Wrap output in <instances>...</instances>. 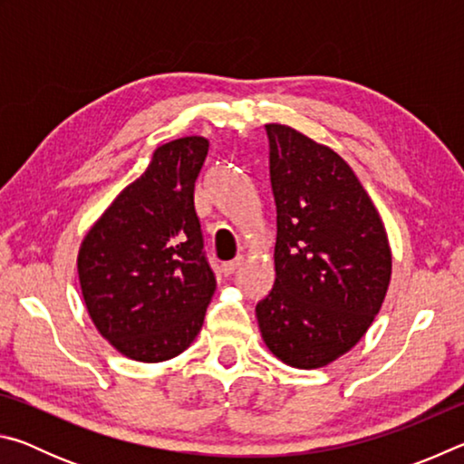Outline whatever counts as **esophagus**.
<instances>
[{
    "mask_svg": "<svg viewBox=\"0 0 464 464\" xmlns=\"http://www.w3.org/2000/svg\"><path fill=\"white\" fill-rule=\"evenodd\" d=\"M241 262H243V257L239 256V257H235V260H231V262H227L225 266H223V272L227 274V276H231V274L239 268L241 266Z\"/></svg>",
    "mask_w": 464,
    "mask_h": 464,
    "instance_id": "1",
    "label": "esophagus"
}]
</instances>
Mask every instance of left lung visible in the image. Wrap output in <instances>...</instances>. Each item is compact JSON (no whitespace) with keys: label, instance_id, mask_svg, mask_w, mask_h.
I'll return each instance as SVG.
<instances>
[{"label":"left lung","instance_id":"obj_1","mask_svg":"<svg viewBox=\"0 0 464 464\" xmlns=\"http://www.w3.org/2000/svg\"><path fill=\"white\" fill-rule=\"evenodd\" d=\"M276 200L274 286L256 304L280 362L332 364L362 340L389 290L384 223L354 169L334 149L286 124H266Z\"/></svg>","mask_w":464,"mask_h":464}]
</instances>
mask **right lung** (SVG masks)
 Segmentation results:
<instances>
[{
  "label": "right lung",
  "mask_w": 464,
  "mask_h": 464,
  "mask_svg": "<svg viewBox=\"0 0 464 464\" xmlns=\"http://www.w3.org/2000/svg\"><path fill=\"white\" fill-rule=\"evenodd\" d=\"M207 153L208 139L196 135L157 147L82 239L77 274L92 324L137 362H166L190 348L215 295L194 210Z\"/></svg>",
  "instance_id": "obj_1"
}]
</instances>
